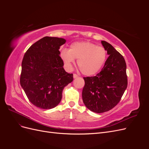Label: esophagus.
Instances as JSON below:
<instances>
[{
  "mask_svg": "<svg viewBox=\"0 0 149 149\" xmlns=\"http://www.w3.org/2000/svg\"><path fill=\"white\" fill-rule=\"evenodd\" d=\"M73 78H78V76L76 74H73Z\"/></svg>",
  "mask_w": 149,
  "mask_h": 149,
  "instance_id": "34e87169",
  "label": "esophagus"
}]
</instances>
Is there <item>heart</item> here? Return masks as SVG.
I'll return each mask as SVG.
<instances>
[{"label":"heart","mask_w":149,"mask_h":149,"mask_svg":"<svg viewBox=\"0 0 149 149\" xmlns=\"http://www.w3.org/2000/svg\"><path fill=\"white\" fill-rule=\"evenodd\" d=\"M107 51L96 44L88 42H75L70 49H63L60 57L68 70H71L74 59H78V66L81 73L91 76L97 73L104 65L107 58Z\"/></svg>","instance_id":"b5f03b06"}]
</instances>
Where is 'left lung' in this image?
<instances>
[{"label":"left lung","instance_id":"1","mask_svg":"<svg viewBox=\"0 0 149 149\" xmlns=\"http://www.w3.org/2000/svg\"><path fill=\"white\" fill-rule=\"evenodd\" d=\"M101 43L109 55L103 68L95 76L84 77L82 97L88 109L96 113L114 107L127 87L126 63L124 57L107 42Z\"/></svg>","mask_w":149,"mask_h":149}]
</instances>
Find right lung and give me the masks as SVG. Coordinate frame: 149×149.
Returning <instances> with one entry per match:
<instances>
[{
	"instance_id": "1",
	"label": "right lung",
	"mask_w": 149,
	"mask_h": 149,
	"mask_svg": "<svg viewBox=\"0 0 149 149\" xmlns=\"http://www.w3.org/2000/svg\"><path fill=\"white\" fill-rule=\"evenodd\" d=\"M65 42L64 38L45 37L27 49L22 60L20 85L30 102L41 109L56 107L64 88L73 80L60 56Z\"/></svg>"
}]
</instances>
